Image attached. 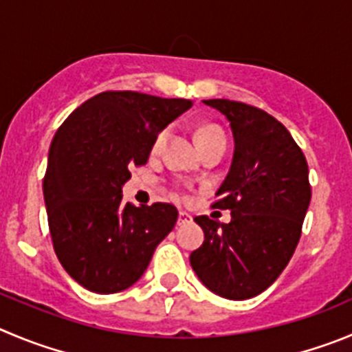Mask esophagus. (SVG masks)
Masks as SVG:
<instances>
[{
  "mask_svg": "<svg viewBox=\"0 0 352 352\" xmlns=\"http://www.w3.org/2000/svg\"><path fill=\"white\" fill-rule=\"evenodd\" d=\"M192 221V217L189 215L187 212H179V224H187V222H191Z\"/></svg>",
  "mask_w": 352,
  "mask_h": 352,
  "instance_id": "esophagus-1",
  "label": "esophagus"
}]
</instances>
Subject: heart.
<instances>
[{
    "instance_id": "b5f03b06",
    "label": "heart",
    "mask_w": 352,
    "mask_h": 352,
    "mask_svg": "<svg viewBox=\"0 0 352 352\" xmlns=\"http://www.w3.org/2000/svg\"><path fill=\"white\" fill-rule=\"evenodd\" d=\"M165 139H166V130H161L153 142V153H157V151L161 149V146H163ZM217 139H224V133H222V131L219 130L217 126H210L208 124V126H203L198 130L199 146H203V144H206V142H212V140H217Z\"/></svg>"
}]
</instances>
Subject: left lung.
<instances>
[{
  "label": "left lung",
  "mask_w": 352,
  "mask_h": 352,
  "mask_svg": "<svg viewBox=\"0 0 352 352\" xmlns=\"http://www.w3.org/2000/svg\"><path fill=\"white\" fill-rule=\"evenodd\" d=\"M231 123L234 156L213 208L231 210L221 224L196 217L205 241L189 257L208 290L229 300L262 294L283 272L300 239L311 201L304 153L280 121L228 98L203 100Z\"/></svg>",
  "instance_id": "8db88e82"
}]
</instances>
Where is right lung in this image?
Masks as SVG:
<instances>
[{
    "label": "right lung",
    "mask_w": 352,
    "mask_h": 352,
    "mask_svg": "<svg viewBox=\"0 0 352 352\" xmlns=\"http://www.w3.org/2000/svg\"><path fill=\"white\" fill-rule=\"evenodd\" d=\"M191 106L186 98L102 91L55 133L43 179L48 228L62 267L87 290L131 287L175 226V206L124 205L121 187L131 166L146 165L157 133Z\"/></svg>",
    "instance_id": "1"
}]
</instances>
